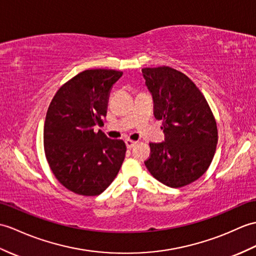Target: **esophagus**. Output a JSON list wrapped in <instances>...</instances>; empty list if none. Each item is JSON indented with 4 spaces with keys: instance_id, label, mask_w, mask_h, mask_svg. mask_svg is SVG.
<instances>
[{
    "instance_id": "1",
    "label": "esophagus",
    "mask_w": 256,
    "mask_h": 256,
    "mask_svg": "<svg viewBox=\"0 0 256 256\" xmlns=\"http://www.w3.org/2000/svg\"><path fill=\"white\" fill-rule=\"evenodd\" d=\"M126 145L128 150H130V148H133L136 145V142L132 140H126Z\"/></svg>"
}]
</instances>
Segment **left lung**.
I'll list each match as a JSON object with an SVG mask.
<instances>
[{"instance_id": "left-lung-1", "label": "left lung", "mask_w": 256, "mask_h": 256, "mask_svg": "<svg viewBox=\"0 0 256 256\" xmlns=\"http://www.w3.org/2000/svg\"><path fill=\"white\" fill-rule=\"evenodd\" d=\"M154 100V114L162 120L164 140L150 142L145 166L170 188L198 180L208 169L218 142L217 124L208 104L186 75L169 66L142 70Z\"/></svg>"}]
</instances>
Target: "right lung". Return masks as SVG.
<instances>
[{
    "mask_svg": "<svg viewBox=\"0 0 256 256\" xmlns=\"http://www.w3.org/2000/svg\"><path fill=\"white\" fill-rule=\"evenodd\" d=\"M114 70H87L58 89L46 112V157L58 181L85 196L102 193L126 157L122 140H111L94 126L106 116L111 87L122 76Z\"/></svg>",
    "mask_w": 256,
    "mask_h": 256,
    "instance_id": "add662e5",
    "label": "right lung"
}]
</instances>
